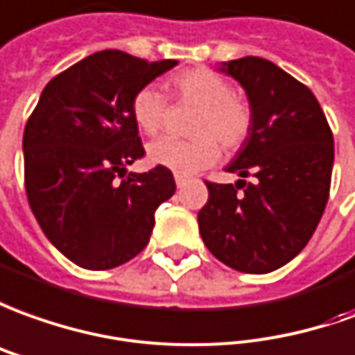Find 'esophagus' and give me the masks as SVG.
<instances>
[{"label":"esophagus","instance_id":"obj_1","mask_svg":"<svg viewBox=\"0 0 355 355\" xmlns=\"http://www.w3.org/2000/svg\"><path fill=\"white\" fill-rule=\"evenodd\" d=\"M187 182H189V178H185V175H182V173H175V185L182 189V187H185L187 185Z\"/></svg>","mask_w":355,"mask_h":355}]
</instances>
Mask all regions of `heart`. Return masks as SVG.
<instances>
[{"label":"heart","mask_w":355,"mask_h":355,"mask_svg":"<svg viewBox=\"0 0 355 355\" xmlns=\"http://www.w3.org/2000/svg\"><path fill=\"white\" fill-rule=\"evenodd\" d=\"M173 96L183 104H193L199 112L189 127L193 139L180 141L164 137L148 146L150 162L182 175L201 172L218 160L220 146L238 150L253 131V107L236 96L222 75L207 67L182 71L172 79ZM168 117V100L154 87H145L133 98V119L148 137L162 131Z\"/></svg>","instance_id":"obj_1"}]
</instances>
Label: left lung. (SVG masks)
<instances>
[{
    "instance_id": "left-lung-1",
    "label": "left lung",
    "mask_w": 355,
    "mask_h": 355,
    "mask_svg": "<svg viewBox=\"0 0 355 355\" xmlns=\"http://www.w3.org/2000/svg\"><path fill=\"white\" fill-rule=\"evenodd\" d=\"M222 71L248 92L253 131L226 168L241 180L205 182L199 232L224 265L265 275L311 239L329 201L334 141L315 94L272 61L249 55ZM249 175L253 182H245Z\"/></svg>"
}]
</instances>
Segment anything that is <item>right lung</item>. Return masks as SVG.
<instances>
[{
  "label": "right lung",
  "instance_id": "right-lung-1",
  "mask_svg": "<svg viewBox=\"0 0 355 355\" xmlns=\"http://www.w3.org/2000/svg\"><path fill=\"white\" fill-rule=\"evenodd\" d=\"M175 60L92 53L46 85L24 125V187L40 228L75 265L106 270L146 248L172 172L127 173L145 156L133 98Z\"/></svg>",
  "mask_w": 355,
  "mask_h": 355
}]
</instances>
